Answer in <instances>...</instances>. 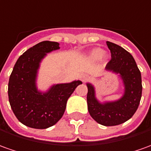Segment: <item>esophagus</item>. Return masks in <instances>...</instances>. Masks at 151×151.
<instances>
[{
    "instance_id": "esophagus-1",
    "label": "esophagus",
    "mask_w": 151,
    "mask_h": 151,
    "mask_svg": "<svg viewBox=\"0 0 151 151\" xmlns=\"http://www.w3.org/2000/svg\"><path fill=\"white\" fill-rule=\"evenodd\" d=\"M80 80H81L83 83H85V82L88 80V77L86 75H84V74H82V75L80 76Z\"/></svg>"
}]
</instances>
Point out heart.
<instances>
[{
  "label": "heart",
  "instance_id": "heart-1",
  "mask_svg": "<svg viewBox=\"0 0 151 151\" xmlns=\"http://www.w3.org/2000/svg\"><path fill=\"white\" fill-rule=\"evenodd\" d=\"M104 54V52L103 50H101V49H95L92 51L91 53V58L93 59H98V58H101Z\"/></svg>",
  "mask_w": 151,
  "mask_h": 151
}]
</instances>
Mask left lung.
I'll return each mask as SVG.
<instances>
[{
	"instance_id": "left-lung-1",
	"label": "left lung",
	"mask_w": 151,
	"mask_h": 151,
	"mask_svg": "<svg viewBox=\"0 0 151 151\" xmlns=\"http://www.w3.org/2000/svg\"><path fill=\"white\" fill-rule=\"evenodd\" d=\"M111 58L106 70L119 73L124 83V95L119 100L101 103L95 97V89L91 83L88 87V108L89 114L97 123L112 127L122 124L132 118L140 104L142 94L141 74L134 58L122 47L106 41Z\"/></svg>"
}]
</instances>
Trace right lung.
<instances>
[{"instance_id": "obj_1", "label": "right lung", "mask_w": 151, "mask_h": 151, "mask_svg": "<svg viewBox=\"0 0 151 151\" xmlns=\"http://www.w3.org/2000/svg\"><path fill=\"white\" fill-rule=\"evenodd\" d=\"M59 44L43 41L26 50L15 63L8 83V97L16 118L26 127L46 129L61 119L68 97L82 82L52 86L46 93L38 91L36 77L41 60Z\"/></svg>"}]
</instances>
